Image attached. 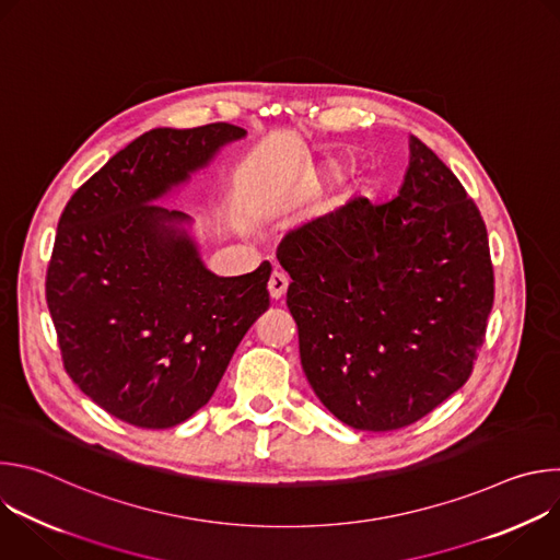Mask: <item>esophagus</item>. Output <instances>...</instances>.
I'll return each mask as SVG.
<instances>
[{
	"label": "esophagus",
	"mask_w": 560,
	"mask_h": 560,
	"mask_svg": "<svg viewBox=\"0 0 560 560\" xmlns=\"http://www.w3.org/2000/svg\"><path fill=\"white\" fill-rule=\"evenodd\" d=\"M288 277L281 272V270H275L272 272V277H270V281H268V290H270V296L275 299V301H281L283 299V294H285V290H288Z\"/></svg>",
	"instance_id": "esophagus-1"
}]
</instances>
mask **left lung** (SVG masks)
I'll use <instances>...</instances> for the list:
<instances>
[{
    "label": "left lung",
    "mask_w": 560,
    "mask_h": 560,
    "mask_svg": "<svg viewBox=\"0 0 560 560\" xmlns=\"http://www.w3.org/2000/svg\"><path fill=\"white\" fill-rule=\"evenodd\" d=\"M277 259L307 383L346 425H412L469 378L494 303L488 230L419 137L394 199L290 230Z\"/></svg>",
    "instance_id": "8db88e82"
}]
</instances>
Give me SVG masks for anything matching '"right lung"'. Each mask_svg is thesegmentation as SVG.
I'll use <instances>...</instances> for the list:
<instances>
[{
  "mask_svg": "<svg viewBox=\"0 0 560 560\" xmlns=\"http://www.w3.org/2000/svg\"><path fill=\"white\" fill-rule=\"evenodd\" d=\"M246 135L232 124L154 128L108 159L66 203L46 303L68 376L124 423L164 430L214 394L236 346L268 310L270 264L214 277L179 210L152 201Z\"/></svg>",
  "mask_w": 560,
  "mask_h": 560,
  "instance_id": "add662e5",
  "label": "right lung"
}]
</instances>
